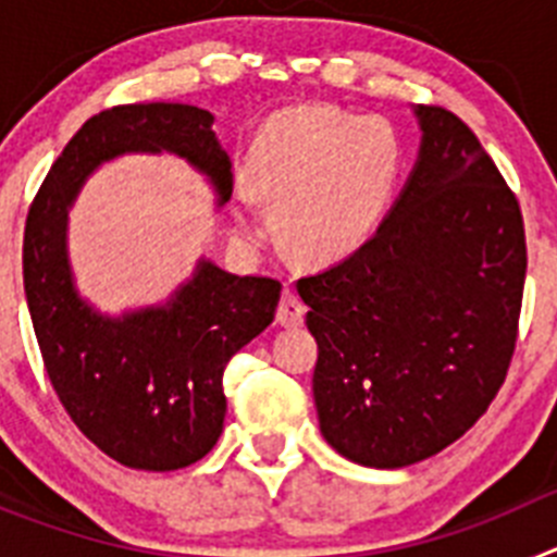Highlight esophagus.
Wrapping results in <instances>:
<instances>
[{
  "label": "esophagus",
  "mask_w": 557,
  "mask_h": 557,
  "mask_svg": "<svg viewBox=\"0 0 557 557\" xmlns=\"http://www.w3.org/2000/svg\"><path fill=\"white\" fill-rule=\"evenodd\" d=\"M304 312H307V307H304L301 298H298L293 289H284L282 304H278V312H275V321L282 323V326H287V329L301 326Z\"/></svg>",
  "instance_id": "esophagus-1"
}]
</instances>
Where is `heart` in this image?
I'll return each instance as SVG.
<instances>
[{
  "label": "heart",
  "instance_id": "b5f03b06",
  "mask_svg": "<svg viewBox=\"0 0 557 557\" xmlns=\"http://www.w3.org/2000/svg\"><path fill=\"white\" fill-rule=\"evenodd\" d=\"M405 178V141L385 116L295 106L256 133L248 175L231 191L239 234L259 231V195L273 200L275 234L312 264L343 262L385 223Z\"/></svg>",
  "mask_w": 557,
  "mask_h": 557
}]
</instances>
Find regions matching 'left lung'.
<instances>
[{"mask_svg":"<svg viewBox=\"0 0 557 557\" xmlns=\"http://www.w3.org/2000/svg\"><path fill=\"white\" fill-rule=\"evenodd\" d=\"M412 113L418 159L385 223L298 282L318 339L321 432L371 469L426 460L488 410L528 273L519 203L480 139L444 108Z\"/></svg>","mask_w":557,"mask_h":557,"instance_id":"1","label":"left lung"}]
</instances>
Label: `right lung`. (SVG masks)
I'll return each instance as SVG.
<instances>
[{"label": "right lung", "mask_w": 557, "mask_h": 557, "mask_svg": "<svg viewBox=\"0 0 557 557\" xmlns=\"http://www.w3.org/2000/svg\"><path fill=\"white\" fill-rule=\"evenodd\" d=\"M214 113L184 102L116 106L72 136L29 206L24 293L49 382L83 435L127 469L175 471L218 444L228 359L273 323L282 284L198 259L164 304L106 314L69 262V211L106 161L172 152L231 198Z\"/></svg>", "instance_id": "obj_1"}]
</instances>
